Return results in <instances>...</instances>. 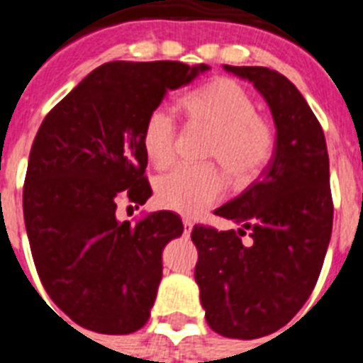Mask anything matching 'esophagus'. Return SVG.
Returning <instances> with one entry per match:
<instances>
[{
	"mask_svg": "<svg viewBox=\"0 0 363 363\" xmlns=\"http://www.w3.org/2000/svg\"><path fill=\"white\" fill-rule=\"evenodd\" d=\"M182 226H184V235H190L194 228V222L190 218H182Z\"/></svg>",
	"mask_w": 363,
	"mask_h": 363,
	"instance_id": "1",
	"label": "esophagus"
}]
</instances>
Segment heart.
Masks as SVG:
<instances>
[{
  "label": "heart",
  "instance_id": "heart-1",
  "mask_svg": "<svg viewBox=\"0 0 363 363\" xmlns=\"http://www.w3.org/2000/svg\"><path fill=\"white\" fill-rule=\"evenodd\" d=\"M181 107L188 121L209 128L205 158L224 165L233 181L247 182L267 167L275 152V131L256 115V104L245 88L228 77L213 79L184 94ZM179 125L169 111L156 107L143 125V150L148 162L164 169L173 162ZM226 177L215 164L179 165L156 181V199L164 209L198 216L224 196Z\"/></svg>",
  "mask_w": 363,
  "mask_h": 363
}]
</instances>
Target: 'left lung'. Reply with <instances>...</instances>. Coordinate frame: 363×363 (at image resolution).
<instances>
[{
    "label": "left lung",
    "mask_w": 363,
    "mask_h": 363,
    "mask_svg": "<svg viewBox=\"0 0 363 363\" xmlns=\"http://www.w3.org/2000/svg\"><path fill=\"white\" fill-rule=\"evenodd\" d=\"M224 69L264 96L277 143L258 181L215 211L238 232L194 226L196 282L216 333L258 339L292 320L318 281L333 224L330 160L320 122L286 77L256 65Z\"/></svg>",
    "instance_id": "1"
}]
</instances>
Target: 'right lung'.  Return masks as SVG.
<instances>
[{"instance_id": "add662e5", "label": "right lung", "mask_w": 363, "mask_h": 363, "mask_svg": "<svg viewBox=\"0 0 363 363\" xmlns=\"http://www.w3.org/2000/svg\"><path fill=\"white\" fill-rule=\"evenodd\" d=\"M207 69L169 60L99 65L37 131L22 192L31 256L50 299L84 330L124 335L150 316L162 250L182 222L171 211L118 222L116 205L152 196L145 121L167 90Z\"/></svg>"}]
</instances>
